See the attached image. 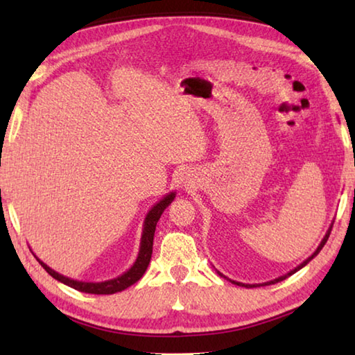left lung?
<instances>
[{
    "instance_id": "1",
    "label": "left lung",
    "mask_w": 355,
    "mask_h": 355,
    "mask_svg": "<svg viewBox=\"0 0 355 355\" xmlns=\"http://www.w3.org/2000/svg\"><path fill=\"white\" fill-rule=\"evenodd\" d=\"M330 230H332V225H330L329 227V230L326 232V235H324V238L321 239V243H320V245H318V248H316V250L313 252V254H311L309 258H307V260H304L302 263H300V264H297V266L296 268H294V269H291V271L290 272H286L285 275H280V277H277V279H274V280H269V282H264V284H254V285H252V284H241V282H235V280H230V279H227L225 277V275L224 274H220L219 271H218V274L220 275V277H224V279H227V280H230L232 282V284H235V285H239V286H244V288H257V286H264V285H274V284H277V282H282V280H285L286 277H290V275H293L294 272H297L299 271V269H302L304 266H305V264H307L309 261H311V260H313V258L318 255V254H320V250L324 248V244H326L327 243V239H329V235H330Z\"/></svg>"
}]
</instances>
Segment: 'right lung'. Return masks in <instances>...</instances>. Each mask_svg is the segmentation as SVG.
<instances>
[{"label": "right lung", "instance_id": "add662e5", "mask_svg": "<svg viewBox=\"0 0 355 355\" xmlns=\"http://www.w3.org/2000/svg\"><path fill=\"white\" fill-rule=\"evenodd\" d=\"M175 199V192H169V194L164 196L159 202H156L155 205L150 208V211L147 213L146 219H144V227H142V235H141V245H139V252H137L136 261L133 263L128 271H125L123 274L117 275V277L105 280V282H83V280H75L70 277H65V275L56 272L55 269H51L48 264H45L42 260L37 261L42 264V268L51 275L53 279H56L59 282H62L64 285H67L70 288H75L78 291L83 293H89V294H114L119 291L127 290L128 286L136 284L139 280L144 272L147 271V266L150 263V258H152V250H153V236H155V228H156V222L159 220L161 214H163L164 209L171 205L172 200Z\"/></svg>", "mask_w": 355, "mask_h": 355}]
</instances>
